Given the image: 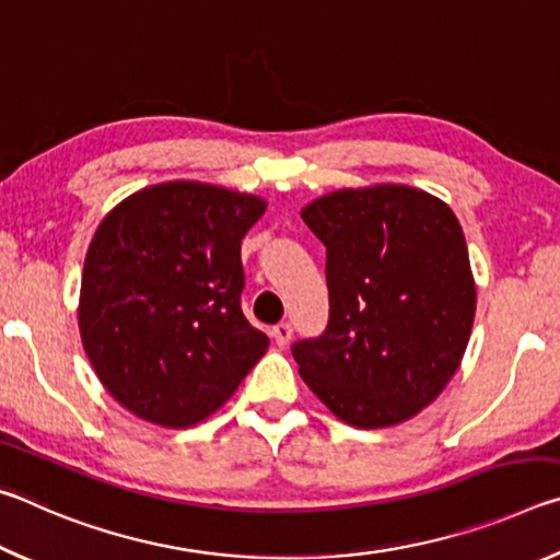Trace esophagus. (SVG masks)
<instances>
[{
	"label": "esophagus",
	"instance_id": "1",
	"mask_svg": "<svg viewBox=\"0 0 560 560\" xmlns=\"http://www.w3.org/2000/svg\"><path fill=\"white\" fill-rule=\"evenodd\" d=\"M291 334H293V326L289 324V320H281V324L271 328V336H273V340H277V346H281V348L289 343Z\"/></svg>",
	"mask_w": 560,
	"mask_h": 560
}]
</instances>
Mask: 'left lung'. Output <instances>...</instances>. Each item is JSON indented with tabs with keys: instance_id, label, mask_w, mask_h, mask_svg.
Segmentation results:
<instances>
[{
	"instance_id": "left-lung-1",
	"label": "left lung",
	"mask_w": 560,
	"mask_h": 560,
	"mask_svg": "<svg viewBox=\"0 0 560 560\" xmlns=\"http://www.w3.org/2000/svg\"><path fill=\"white\" fill-rule=\"evenodd\" d=\"M303 222L326 246L328 324L291 353L340 420L373 430L410 420L457 373L477 289L447 205L422 189H338Z\"/></svg>"
}]
</instances>
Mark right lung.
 <instances>
[{"label": "right lung", "instance_id": "obj_1", "mask_svg": "<svg viewBox=\"0 0 560 560\" xmlns=\"http://www.w3.org/2000/svg\"><path fill=\"white\" fill-rule=\"evenodd\" d=\"M259 197L200 183L130 195L93 234L79 326L106 390L132 415L189 428L230 400L269 338L242 311V240Z\"/></svg>", "mask_w": 560, "mask_h": 560}]
</instances>
